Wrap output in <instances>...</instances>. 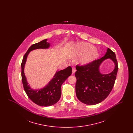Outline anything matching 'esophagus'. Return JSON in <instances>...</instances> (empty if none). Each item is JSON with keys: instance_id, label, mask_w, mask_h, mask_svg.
Here are the masks:
<instances>
[{"instance_id": "1", "label": "esophagus", "mask_w": 133, "mask_h": 133, "mask_svg": "<svg viewBox=\"0 0 133 133\" xmlns=\"http://www.w3.org/2000/svg\"><path fill=\"white\" fill-rule=\"evenodd\" d=\"M75 72H76V69H75V68H72V74H75Z\"/></svg>"}]
</instances>
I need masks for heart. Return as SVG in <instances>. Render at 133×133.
Masks as SVG:
<instances>
[{
	"label": "heart",
	"instance_id": "b5f03b06",
	"mask_svg": "<svg viewBox=\"0 0 133 133\" xmlns=\"http://www.w3.org/2000/svg\"><path fill=\"white\" fill-rule=\"evenodd\" d=\"M87 52H88L78 61L81 65L84 66L91 63L99 57V53L95 50V47L92 45L85 43L78 45L75 49L71 54L70 57L73 59H76Z\"/></svg>",
	"mask_w": 133,
	"mask_h": 133
}]
</instances>
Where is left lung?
Instances as JSON below:
<instances>
[{"label":"left lung","mask_w":133,"mask_h":133,"mask_svg":"<svg viewBox=\"0 0 133 133\" xmlns=\"http://www.w3.org/2000/svg\"><path fill=\"white\" fill-rule=\"evenodd\" d=\"M109 58L114 63V70L109 74H102L99 67L103 61ZM76 94L83 103L93 105L101 103L109 95L114 86L118 70L116 55L108 48L105 55L84 66H76Z\"/></svg>","instance_id":"obj_1"}]
</instances>
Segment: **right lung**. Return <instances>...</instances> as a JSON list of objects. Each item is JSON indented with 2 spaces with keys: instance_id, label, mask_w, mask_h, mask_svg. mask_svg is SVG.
Listing matches in <instances>:
<instances>
[{
  "instance_id": "obj_1",
  "label": "right lung",
  "mask_w": 133,
  "mask_h": 133,
  "mask_svg": "<svg viewBox=\"0 0 133 133\" xmlns=\"http://www.w3.org/2000/svg\"><path fill=\"white\" fill-rule=\"evenodd\" d=\"M47 39L31 45L26 52L21 63V76L23 87L29 99L40 106H50L59 100L61 95V86L72 74V68L69 66L65 69L56 71L54 76L45 87L39 89L31 88L24 73V67L27 56L30 52L38 49H48L50 43L47 42Z\"/></svg>"
}]
</instances>
